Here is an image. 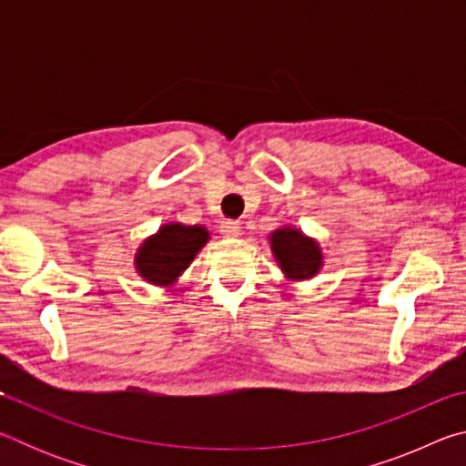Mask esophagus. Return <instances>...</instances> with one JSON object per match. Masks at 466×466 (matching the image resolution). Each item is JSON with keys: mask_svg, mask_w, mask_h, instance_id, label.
<instances>
[{"mask_svg": "<svg viewBox=\"0 0 466 466\" xmlns=\"http://www.w3.org/2000/svg\"><path fill=\"white\" fill-rule=\"evenodd\" d=\"M219 232H222L226 238H236L240 234V224L236 219H224L222 226H219Z\"/></svg>", "mask_w": 466, "mask_h": 466, "instance_id": "1", "label": "esophagus"}]
</instances>
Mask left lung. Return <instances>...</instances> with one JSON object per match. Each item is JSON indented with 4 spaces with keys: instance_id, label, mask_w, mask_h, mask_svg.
<instances>
[{
    "instance_id": "left-lung-1",
    "label": "left lung",
    "mask_w": 466,
    "mask_h": 466,
    "mask_svg": "<svg viewBox=\"0 0 466 466\" xmlns=\"http://www.w3.org/2000/svg\"><path fill=\"white\" fill-rule=\"evenodd\" d=\"M271 248L278 263L289 279H309L322 263L317 242L306 238L294 228H283L271 234Z\"/></svg>"
}]
</instances>
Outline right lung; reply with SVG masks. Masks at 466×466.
I'll return each instance as SVG.
<instances>
[{
	"label": "right lung",
	"mask_w": 466,
	"mask_h": 466,
	"mask_svg": "<svg viewBox=\"0 0 466 466\" xmlns=\"http://www.w3.org/2000/svg\"><path fill=\"white\" fill-rule=\"evenodd\" d=\"M205 242H208V230L201 226H164L139 248L136 258L137 271L149 283L167 286L187 269Z\"/></svg>",
	"instance_id": "add662e5"
}]
</instances>
